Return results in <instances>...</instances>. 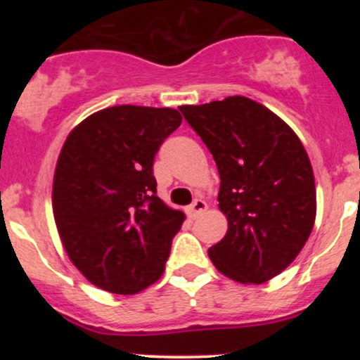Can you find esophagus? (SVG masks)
Instances as JSON below:
<instances>
[{"instance_id": "34e87169", "label": "esophagus", "mask_w": 360, "mask_h": 360, "mask_svg": "<svg viewBox=\"0 0 360 360\" xmlns=\"http://www.w3.org/2000/svg\"><path fill=\"white\" fill-rule=\"evenodd\" d=\"M206 210V201L205 200H194L193 205H189L186 208V213H188L189 218H196L198 214L203 213Z\"/></svg>"}]
</instances>
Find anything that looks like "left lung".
<instances>
[{"label":"left lung","mask_w":360,"mask_h":360,"mask_svg":"<svg viewBox=\"0 0 360 360\" xmlns=\"http://www.w3.org/2000/svg\"><path fill=\"white\" fill-rule=\"evenodd\" d=\"M179 110L220 174L218 206L229 230L210 247V259L237 283H266L296 259L315 225V176L307 150L278 115L245 96Z\"/></svg>","instance_id":"8db88e82"}]
</instances>
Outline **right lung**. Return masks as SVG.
<instances>
[{"label": "right lung", "instance_id": "add662e5", "mask_svg": "<svg viewBox=\"0 0 360 360\" xmlns=\"http://www.w3.org/2000/svg\"><path fill=\"white\" fill-rule=\"evenodd\" d=\"M183 117L122 105L96 111L65 139L52 210L62 245L94 286L135 295L162 276L184 221L157 196L154 157Z\"/></svg>", "mask_w": 360, "mask_h": 360}]
</instances>
